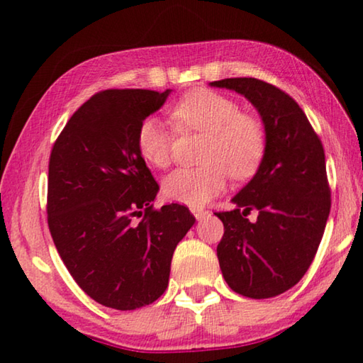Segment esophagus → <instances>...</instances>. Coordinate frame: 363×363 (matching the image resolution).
Instances as JSON below:
<instances>
[{"instance_id": "obj_1", "label": "esophagus", "mask_w": 363, "mask_h": 363, "mask_svg": "<svg viewBox=\"0 0 363 363\" xmlns=\"http://www.w3.org/2000/svg\"><path fill=\"white\" fill-rule=\"evenodd\" d=\"M190 211H192V214H194L196 220H201V219H205L208 216V211L201 210V208H192Z\"/></svg>"}]
</instances>
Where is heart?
Wrapping results in <instances>:
<instances>
[{
    "label": "heart",
    "instance_id": "heart-1",
    "mask_svg": "<svg viewBox=\"0 0 363 363\" xmlns=\"http://www.w3.org/2000/svg\"><path fill=\"white\" fill-rule=\"evenodd\" d=\"M177 130L208 134L199 168H179L163 181L169 200L201 206L223 192L227 173L233 179L253 176L266 152V133L253 115L242 113L238 104L220 93L199 88L189 91L171 108ZM139 155L155 168H167L173 153V133L157 116H147L136 133Z\"/></svg>",
    "mask_w": 363,
    "mask_h": 363
}]
</instances>
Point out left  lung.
Instances as JSON below:
<instances>
[{
    "instance_id": "8db88e82",
    "label": "left lung",
    "mask_w": 363,
    "mask_h": 363,
    "mask_svg": "<svg viewBox=\"0 0 363 363\" xmlns=\"http://www.w3.org/2000/svg\"><path fill=\"white\" fill-rule=\"evenodd\" d=\"M242 94L259 113L266 133L264 158L247 186L230 200L218 245L223 277L242 296L285 293L314 261L330 214V189L320 139L290 96L256 78L213 82ZM258 210L255 223L244 218Z\"/></svg>"
}]
</instances>
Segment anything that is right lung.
Returning <instances> with one entry per match:
<instances>
[{"mask_svg":"<svg viewBox=\"0 0 363 363\" xmlns=\"http://www.w3.org/2000/svg\"><path fill=\"white\" fill-rule=\"evenodd\" d=\"M171 89H107L84 102L49 158L48 224L73 280L116 311L152 304L164 293L171 259L195 218L158 194L136 147L139 123Z\"/></svg>","mask_w":363,"mask_h":363,"instance_id":"1","label":"right lung"}]
</instances>
